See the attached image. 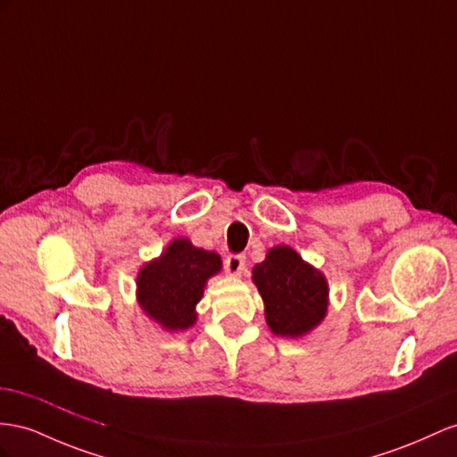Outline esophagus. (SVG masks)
Returning a JSON list of instances; mask_svg holds the SVG:
<instances>
[{
  "mask_svg": "<svg viewBox=\"0 0 457 457\" xmlns=\"http://www.w3.org/2000/svg\"><path fill=\"white\" fill-rule=\"evenodd\" d=\"M224 264H226V272L231 274V276H241L243 270H245V266H247L243 254H229Z\"/></svg>",
  "mask_w": 457,
  "mask_h": 457,
  "instance_id": "1",
  "label": "esophagus"
}]
</instances>
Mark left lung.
Returning a JSON list of instances; mask_svg holds the SVG:
<instances>
[{
    "mask_svg": "<svg viewBox=\"0 0 457 457\" xmlns=\"http://www.w3.org/2000/svg\"><path fill=\"white\" fill-rule=\"evenodd\" d=\"M253 282L264 301L266 324L276 336L301 337L328 311V282L287 245L270 249L253 268Z\"/></svg>",
    "mask_w": 457,
    "mask_h": 457,
    "instance_id": "obj_1",
    "label": "left lung"
}]
</instances>
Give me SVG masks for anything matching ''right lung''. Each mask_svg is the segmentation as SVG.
Here are the masks:
<instances>
[{
	"label": "right lung",
	"mask_w": 457,
	"mask_h": 457,
	"mask_svg": "<svg viewBox=\"0 0 457 457\" xmlns=\"http://www.w3.org/2000/svg\"><path fill=\"white\" fill-rule=\"evenodd\" d=\"M221 270L214 251L173 239L158 259L146 262L137 276V299L148 317L163 330H187L196 322V303L203 299L208 278Z\"/></svg>",
	"instance_id": "1"
}]
</instances>
